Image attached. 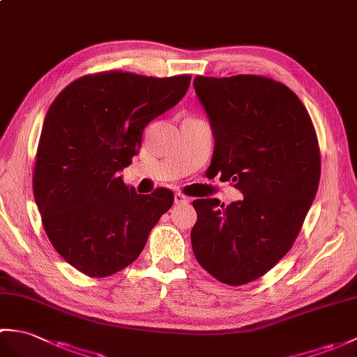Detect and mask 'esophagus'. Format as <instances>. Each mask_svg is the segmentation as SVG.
<instances>
[{
	"instance_id": "esophagus-1",
	"label": "esophagus",
	"mask_w": 357,
	"mask_h": 357,
	"mask_svg": "<svg viewBox=\"0 0 357 357\" xmlns=\"http://www.w3.org/2000/svg\"><path fill=\"white\" fill-rule=\"evenodd\" d=\"M190 202V198L183 193H174V204H188Z\"/></svg>"
}]
</instances>
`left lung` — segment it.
Returning a JSON list of instances; mask_svg holds the SVG:
<instances>
[{
  "label": "left lung",
  "mask_w": 357,
  "mask_h": 357,
  "mask_svg": "<svg viewBox=\"0 0 357 357\" xmlns=\"http://www.w3.org/2000/svg\"><path fill=\"white\" fill-rule=\"evenodd\" d=\"M215 150L210 169L244 199H196V261L229 285L261 278L282 259L312 207L321 156L312 119L287 86L265 77H196Z\"/></svg>",
  "instance_id": "8db88e82"
}]
</instances>
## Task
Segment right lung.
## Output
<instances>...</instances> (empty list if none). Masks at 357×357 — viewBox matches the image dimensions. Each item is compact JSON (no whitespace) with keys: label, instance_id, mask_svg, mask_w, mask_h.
I'll return each instance as SVG.
<instances>
[{"label":"right lung","instance_id":"obj_1","mask_svg":"<svg viewBox=\"0 0 357 357\" xmlns=\"http://www.w3.org/2000/svg\"><path fill=\"white\" fill-rule=\"evenodd\" d=\"M190 75H87L59 93L44 118L33 195L44 230L72 267L105 278L130 265L174 196L138 195L119 172L141 149L146 126L176 105Z\"/></svg>","mask_w":357,"mask_h":357}]
</instances>
